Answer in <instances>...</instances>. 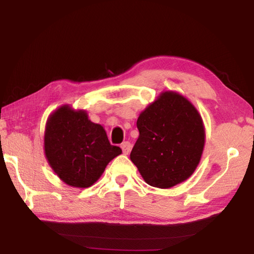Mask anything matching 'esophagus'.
Returning a JSON list of instances; mask_svg holds the SVG:
<instances>
[{"label":"esophagus","mask_w":254,"mask_h":254,"mask_svg":"<svg viewBox=\"0 0 254 254\" xmlns=\"http://www.w3.org/2000/svg\"><path fill=\"white\" fill-rule=\"evenodd\" d=\"M121 148L123 150L124 154H128L132 149V145L130 142H128V141H124V142L121 144Z\"/></svg>","instance_id":"obj_1"}]
</instances>
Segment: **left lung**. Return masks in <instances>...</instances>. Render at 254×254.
Here are the masks:
<instances>
[{"label": "left lung", "mask_w": 254, "mask_h": 254, "mask_svg": "<svg viewBox=\"0 0 254 254\" xmlns=\"http://www.w3.org/2000/svg\"><path fill=\"white\" fill-rule=\"evenodd\" d=\"M136 127L140 134L130 158L145 183L165 189L190 177L203 153L205 128L186 97L161 93L141 112Z\"/></svg>", "instance_id": "8db88e82"}]
</instances>
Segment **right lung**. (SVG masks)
Wrapping results in <instances>:
<instances>
[{"label": "right lung", "mask_w": 254, "mask_h": 254, "mask_svg": "<svg viewBox=\"0 0 254 254\" xmlns=\"http://www.w3.org/2000/svg\"><path fill=\"white\" fill-rule=\"evenodd\" d=\"M45 153L64 183L87 188L97 182L122 150L110 143L104 127L88 120L85 111L63 105L47 121Z\"/></svg>", "instance_id": "right-lung-1"}]
</instances>
